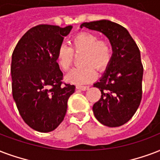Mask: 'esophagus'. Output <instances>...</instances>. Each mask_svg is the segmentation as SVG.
<instances>
[{"mask_svg":"<svg viewBox=\"0 0 160 160\" xmlns=\"http://www.w3.org/2000/svg\"><path fill=\"white\" fill-rule=\"evenodd\" d=\"M76 88L78 90H80V91H86L89 89V86H87V85H77Z\"/></svg>","mask_w":160,"mask_h":160,"instance_id":"34e87169","label":"esophagus"}]
</instances>
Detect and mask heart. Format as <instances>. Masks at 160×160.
<instances>
[{
  "label": "heart",
  "instance_id": "obj_1",
  "mask_svg": "<svg viewBox=\"0 0 160 160\" xmlns=\"http://www.w3.org/2000/svg\"><path fill=\"white\" fill-rule=\"evenodd\" d=\"M72 48L61 45L57 52V63L64 69L71 67L75 53L83 52L82 66L71 69L66 75L68 81L83 85L92 81L96 76V69L102 71L109 64L112 58V46L107 40L101 39L97 35L91 32H80L71 40Z\"/></svg>",
  "mask_w": 160,
  "mask_h": 160
}]
</instances>
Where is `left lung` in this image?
Returning a JSON list of instances; mask_svg holds the SVG:
<instances>
[{"label": "left lung", "mask_w": 160, "mask_h": 160, "mask_svg": "<svg viewBox=\"0 0 160 160\" xmlns=\"http://www.w3.org/2000/svg\"><path fill=\"white\" fill-rule=\"evenodd\" d=\"M82 28L104 34L112 48L109 64L94 84L102 92L92 107L94 115L105 126H122L132 118L142 99L143 68L140 51L128 31L118 23L100 20L82 23Z\"/></svg>", "instance_id": "8db88e82"}]
</instances>
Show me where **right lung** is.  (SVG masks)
I'll list each match as a JSON object with an SVG mask.
<instances>
[{
  "label": "right lung",
  "mask_w": 160,
  "mask_h": 160,
  "mask_svg": "<svg viewBox=\"0 0 160 160\" xmlns=\"http://www.w3.org/2000/svg\"><path fill=\"white\" fill-rule=\"evenodd\" d=\"M73 27L38 25L18 41L12 56V96L23 121L31 128L48 132L66 114L74 85H62L56 56Z\"/></svg>",
  "instance_id": "right-lung-1"
}]
</instances>
